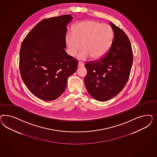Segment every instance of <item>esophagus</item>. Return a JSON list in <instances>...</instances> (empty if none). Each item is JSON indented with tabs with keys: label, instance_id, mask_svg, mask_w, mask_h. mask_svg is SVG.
Instances as JSON below:
<instances>
[{
	"label": "esophagus",
	"instance_id": "esophagus-1",
	"mask_svg": "<svg viewBox=\"0 0 157 157\" xmlns=\"http://www.w3.org/2000/svg\"><path fill=\"white\" fill-rule=\"evenodd\" d=\"M85 64H84V63H83V62H78V67L80 66H83Z\"/></svg>",
	"mask_w": 157,
	"mask_h": 157
}]
</instances>
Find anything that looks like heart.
Returning a JSON list of instances; mask_svg holds the SVG:
<instances>
[{"instance_id": "heart-1", "label": "heart", "mask_w": 157, "mask_h": 157, "mask_svg": "<svg viewBox=\"0 0 157 157\" xmlns=\"http://www.w3.org/2000/svg\"><path fill=\"white\" fill-rule=\"evenodd\" d=\"M113 41V31L108 24L94 21H83L76 25L73 34H68L66 43L68 53L74 56L78 55L80 59L90 56L93 60H100L109 52Z\"/></svg>"}]
</instances>
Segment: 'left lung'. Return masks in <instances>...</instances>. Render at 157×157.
I'll list each match as a JSON object with an SVG mask.
<instances>
[{
  "label": "left lung",
  "mask_w": 157,
  "mask_h": 157,
  "mask_svg": "<svg viewBox=\"0 0 157 157\" xmlns=\"http://www.w3.org/2000/svg\"><path fill=\"white\" fill-rule=\"evenodd\" d=\"M113 41L104 57L86 63V89L95 100L105 101L123 89L128 80L133 62L130 41L122 29L110 22Z\"/></svg>",
  "instance_id": "1"
}]
</instances>
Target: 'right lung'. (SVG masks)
<instances>
[{"label": "right lung", "instance_id": "1", "mask_svg": "<svg viewBox=\"0 0 157 157\" xmlns=\"http://www.w3.org/2000/svg\"><path fill=\"white\" fill-rule=\"evenodd\" d=\"M70 14L43 19L24 38L19 52V71L30 92L44 101L56 100L66 88L67 78L78 62L67 53L66 25Z\"/></svg>", "mask_w": 157, "mask_h": 157}]
</instances>
